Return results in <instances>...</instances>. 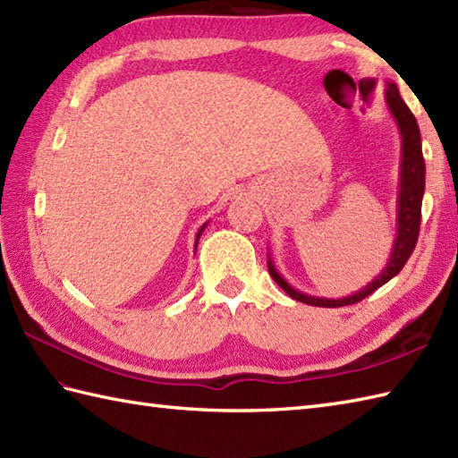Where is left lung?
<instances>
[{"instance_id":"obj_1","label":"left lung","mask_w":458,"mask_h":458,"mask_svg":"<svg viewBox=\"0 0 458 458\" xmlns=\"http://www.w3.org/2000/svg\"><path fill=\"white\" fill-rule=\"evenodd\" d=\"M386 104L390 108L394 120L397 122V128L402 133V179H400V197H397V236L394 242V250L390 261L384 267L382 274L372 284H368L354 295H348L343 299H325V297H310L301 293V291L291 287L287 281L281 277L276 269L271 258L267 259L269 276L274 277L276 284L285 291V293L301 301V303L313 305V307H344L358 303V301L372 295L377 287L387 284L392 277H395L407 259L413 254L417 238H420V224H421V200L425 192V159L421 151V133L420 125H417L415 115L407 108V104L402 100L400 90L394 82L387 84L386 90Z\"/></svg>"}]
</instances>
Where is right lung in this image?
Segmentation results:
<instances>
[{
    "label": "right lung",
    "instance_id": "1",
    "mask_svg": "<svg viewBox=\"0 0 458 458\" xmlns=\"http://www.w3.org/2000/svg\"><path fill=\"white\" fill-rule=\"evenodd\" d=\"M204 228H207V224H204V226L199 230V234H197V244H199V238H200V234H202V230H204ZM194 250H197V246H194Z\"/></svg>",
    "mask_w": 458,
    "mask_h": 458
}]
</instances>
